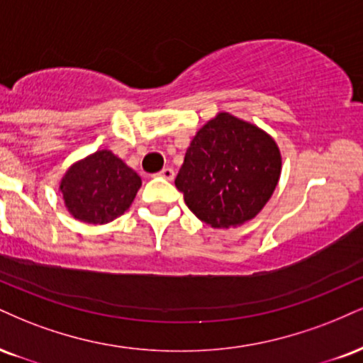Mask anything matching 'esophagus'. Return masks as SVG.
Instances as JSON below:
<instances>
[{"mask_svg":"<svg viewBox=\"0 0 363 363\" xmlns=\"http://www.w3.org/2000/svg\"><path fill=\"white\" fill-rule=\"evenodd\" d=\"M159 176L164 177V179H167V181H172V179L176 177V172H174L172 167H164V169L159 172Z\"/></svg>","mask_w":363,"mask_h":363,"instance_id":"34e87169","label":"esophagus"}]
</instances>
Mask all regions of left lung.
Instances as JSON below:
<instances>
[{
	"mask_svg": "<svg viewBox=\"0 0 363 363\" xmlns=\"http://www.w3.org/2000/svg\"><path fill=\"white\" fill-rule=\"evenodd\" d=\"M276 140L250 121L221 111L187 147L176 187L211 228L247 223L264 209L281 177Z\"/></svg>",
	"mask_w": 363,
	"mask_h": 363,
	"instance_id": "left-lung-1",
	"label": "left lung"
}]
</instances>
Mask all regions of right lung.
<instances>
[{
    "label": "right lung",
    "instance_id": "obj_1",
    "mask_svg": "<svg viewBox=\"0 0 363 363\" xmlns=\"http://www.w3.org/2000/svg\"><path fill=\"white\" fill-rule=\"evenodd\" d=\"M140 186L138 174L103 148L65 170L59 191L71 216L82 223L104 225L132 206Z\"/></svg>",
    "mask_w": 363,
    "mask_h": 363
}]
</instances>
